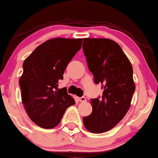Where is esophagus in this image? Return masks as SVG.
<instances>
[{"mask_svg": "<svg viewBox=\"0 0 158 158\" xmlns=\"http://www.w3.org/2000/svg\"><path fill=\"white\" fill-rule=\"evenodd\" d=\"M78 100L80 102H85L86 101V98L85 97H81V98H78Z\"/></svg>", "mask_w": 158, "mask_h": 158, "instance_id": "1", "label": "esophagus"}]
</instances>
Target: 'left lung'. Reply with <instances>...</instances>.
Instances as JSON below:
<instances>
[{
	"mask_svg": "<svg viewBox=\"0 0 158 158\" xmlns=\"http://www.w3.org/2000/svg\"><path fill=\"white\" fill-rule=\"evenodd\" d=\"M82 48L94 82L102 84L101 98L91 100L92 112L83 117L85 127L93 133L114 128L130 108L135 90L130 61L120 46L109 39H83Z\"/></svg>",
	"mask_w": 158,
	"mask_h": 158,
	"instance_id": "left-lung-1",
	"label": "left lung"
}]
</instances>
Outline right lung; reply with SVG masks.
Returning a JSON list of instances; mask_svg holds the SVG:
<instances>
[{"label": "right lung", "instance_id": "1", "mask_svg": "<svg viewBox=\"0 0 158 158\" xmlns=\"http://www.w3.org/2000/svg\"><path fill=\"white\" fill-rule=\"evenodd\" d=\"M82 39L54 38L44 41L23 63L19 79L22 102L31 121L44 129L60 122L75 101L66 89H58L69 61L82 47Z\"/></svg>", "mask_w": 158, "mask_h": 158}]
</instances>
